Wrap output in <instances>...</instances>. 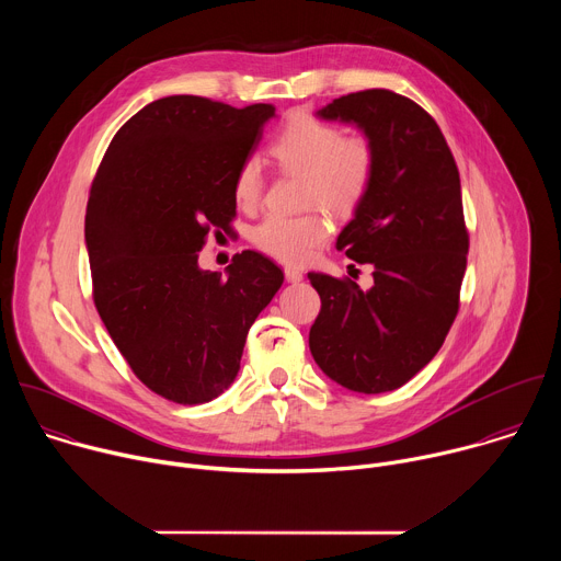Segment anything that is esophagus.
I'll return each mask as SVG.
<instances>
[{"instance_id": "obj_1", "label": "esophagus", "mask_w": 561, "mask_h": 561, "mask_svg": "<svg viewBox=\"0 0 561 561\" xmlns=\"http://www.w3.org/2000/svg\"><path fill=\"white\" fill-rule=\"evenodd\" d=\"M284 275H286V279H288L290 284H299V282H301V277H304V275H301V271H299V268H295V266H286V268H284Z\"/></svg>"}]
</instances>
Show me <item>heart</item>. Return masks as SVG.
Wrapping results in <instances>:
<instances>
[{"mask_svg":"<svg viewBox=\"0 0 561 561\" xmlns=\"http://www.w3.org/2000/svg\"><path fill=\"white\" fill-rule=\"evenodd\" d=\"M268 152L282 171L304 175V204H319L329 213L351 215L368 195L377 154L370 139L344 133L312 115H293L273 137ZM264 191L262 167L249 157L237 169L232 182L234 202L251 208ZM329 237V221L322 213H304L297 217L268 215L253 228V242L266 255L301 264Z\"/></svg>","mask_w":561,"mask_h":561,"instance_id":"heart-1","label":"heart"}]
</instances>
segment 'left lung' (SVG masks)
<instances>
[{
    "instance_id": "1",
    "label": "left lung",
    "mask_w": 561,
    "mask_h": 561,
    "mask_svg": "<svg viewBox=\"0 0 561 561\" xmlns=\"http://www.w3.org/2000/svg\"><path fill=\"white\" fill-rule=\"evenodd\" d=\"M324 119L357 124L377 171L337 251L373 266V288L308 273L322 308L308 346L333 381L355 392L404 386L442 348L459 310L468 230L455 157L413 100L370 89L333 100Z\"/></svg>"
}]
</instances>
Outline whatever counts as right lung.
<instances>
[{"mask_svg":"<svg viewBox=\"0 0 561 561\" xmlns=\"http://www.w3.org/2000/svg\"><path fill=\"white\" fill-rule=\"evenodd\" d=\"M273 104L232 108L162 98L113 137L87 206L93 299L115 346L154 394L195 407L239 370L247 335L284 282L257 251L221 273L197 266L210 230L230 232L232 182Z\"/></svg>","mask_w":561,"mask_h":561,"instance_id":"obj_1","label":"right lung"}]
</instances>
